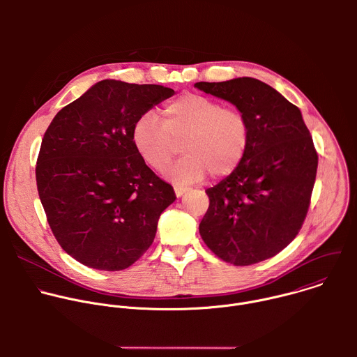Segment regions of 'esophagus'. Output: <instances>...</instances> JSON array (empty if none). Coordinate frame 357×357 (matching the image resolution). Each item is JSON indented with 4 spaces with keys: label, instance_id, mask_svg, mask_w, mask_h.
Masks as SVG:
<instances>
[{
    "label": "esophagus",
    "instance_id": "obj_1",
    "mask_svg": "<svg viewBox=\"0 0 357 357\" xmlns=\"http://www.w3.org/2000/svg\"><path fill=\"white\" fill-rule=\"evenodd\" d=\"M174 190H175L176 197H181L183 193H186V192H188V188H183V186H175V188H174Z\"/></svg>",
    "mask_w": 357,
    "mask_h": 357
}]
</instances>
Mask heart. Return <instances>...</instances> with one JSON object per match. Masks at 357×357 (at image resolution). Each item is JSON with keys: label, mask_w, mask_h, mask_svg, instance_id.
Returning <instances> with one entry per match:
<instances>
[{"label": "heart", "mask_w": 357, "mask_h": 357, "mask_svg": "<svg viewBox=\"0 0 357 357\" xmlns=\"http://www.w3.org/2000/svg\"><path fill=\"white\" fill-rule=\"evenodd\" d=\"M164 123L152 113L141 114L131 141L142 161L155 171L171 162L176 142L183 139V157L174 162L165 178L176 185L199 182L209 174L222 178L243 162L251 131L247 117L237 109L196 93H183L162 109Z\"/></svg>", "instance_id": "obj_1"}]
</instances>
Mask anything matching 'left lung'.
<instances>
[{"instance_id": "left-lung-1", "label": "left lung", "mask_w": 357, "mask_h": 357, "mask_svg": "<svg viewBox=\"0 0 357 357\" xmlns=\"http://www.w3.org/2000/svg\"><path fill=\"white\" fill-rule=\"evenodd\" d=\"M195 87L229 101L248 120L251 138L240 167L206 189L199 233L234 266L274 257L298 234L315 183L318 154L301 110L267 83L237 77Z\"/></svg>"}]
</instances>
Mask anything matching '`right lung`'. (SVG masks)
Here are the masks:
<instances>
[{
	"mask_svg": "<svg viewBox=\"0 0 357 357\" xmlns=\"http://www.w3.org/2000/svg\"><path fill=\"white\" fill-rule=\"evenodd\" d=\"M169 87L106 79L63 107L47 127L36 186L61 247L94 270L120 271L154 241L176 199L135 151V120L174 96Z\"/></svg>",
	"mask_w": 357,
	"mask_h": 357,
	"instance_id": "right-lung-1",
	"label": "right lung"
}]
</instances>
